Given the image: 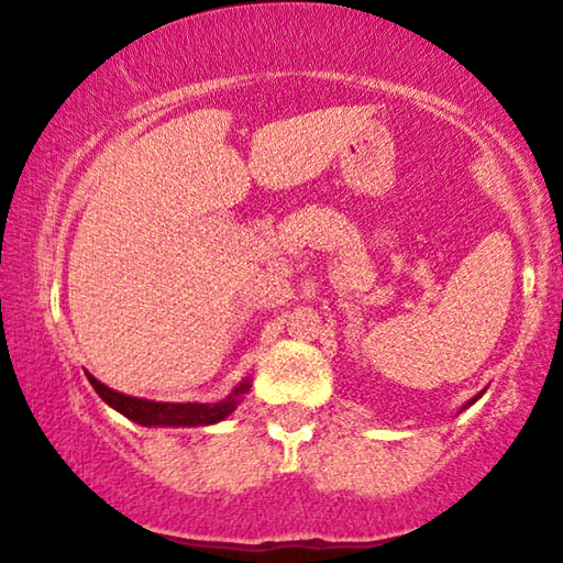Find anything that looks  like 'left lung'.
<instances>
[{"label":"left lung","instance_id":"8db88e82","mask_svg":"<svg viewBox=\"0 0 563 563\" xmlns=\"http://www.w3.org/2000/svg\"><path fill=\"white\" fill-rule=\"evenodd\" d=\"M482 394H484V391H482ZM482 394H476V396H474V399H471V401H468V404H466V407H471V404H474V401H476V399H482ZM466 407H463V409H466Z\"/></svg>","mask_w":563,"mask_h":563}]
</instances>
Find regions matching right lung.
Wrapping results in <instances>:
<instances>
[{
  "instance_id": "add662e5",
  "label": "right lung",
  "mask_w": 563,
  "mask_h": 563,
  "mask_svg": "<svg viewBox=\"0 0 563 563\" xmlns=\"http://www.w3.org/2000/svg\"><path fill=\"white\" fill-rule=\"evenodd\" d=\"M89 384L104 404H110L112 409L120 411L123 417L133 419V422L144 427H203V424H216L221 419H227L231 411L236 409L242 394L250 391V380H242L234 388V394L227 396L223 401L216 404H167V401H148V399H136V396H125L120 391H112L104 384H100L95 376H89Z\"/></svg>"
}]
</instances>
